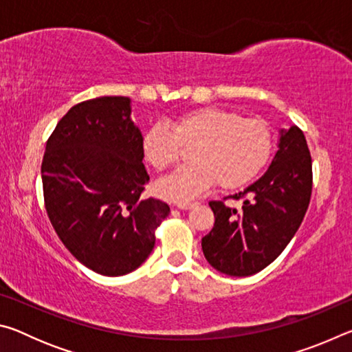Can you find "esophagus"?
<instances>
[{
  "label": "esophagus",
  "mask_w": 352,
  "mask_h": 352,
  "mask_svg": "<svg viewBox=\"0 0 352 352\" xmlns=\"http://www.w3.org/2000/svg\"><path fill=\"white\" fill-rule=\"evenodd\" d=\"M192 206H195V201H180V204H177L178 210H190Z\"/></svg>",
  "instance_id": "34e87169"
}]
</instances>
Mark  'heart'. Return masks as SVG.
<instances>
[{
	"mask_svg": "<svg viewBox=\"0 0 352 352\" xmlns=\"http://www.w3.org/2000/svg\"><path fill=\"white\" fill-rule=\"evenodd\" d=\"M273 132L258 118H242L233 110L201 107L177 116L169 126L153 124L142 136L146 162L162 172L182 157V147H192L189 160L170 177L158 182L160 197L188 201L217 182L236 189L258 177L273 152Z\"/></svg>",
	"mask_w": 352,
	"mask_h": 352,
	"instance_id": "obj_1",
	"label": "heart"
}]
</instances>
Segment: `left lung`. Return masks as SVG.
Instances as JSON below:
<instances>
[{
  "mask_svg": "<svg viewBox=\"0 0 352 352\" xmlns=\"http://www.w3.org/2000/svg\"><path fill=\"white\" fill-rule=\"evenodd\" d=\"M312 194V160L296 126L279 130L278 151L259 180L233 199L241 210L210 201L216 217L201 239L206 261L220 273L250 276L272 264L305 219Z\"/></svg>",
  "mask_w": 352,
  "mask_h": 352,
  "instance_id": "1",
  "label": "left lung"
}]
</instances>
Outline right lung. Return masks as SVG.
Segmentation results:
<instances>
[{
	"instance_id": "right-lung-1",
	"label": "right lung",
	"mask_w": 352,
	"mask_h": 352,
	"mask_svg": "<svg viewBox=\"0 0 352 352\" xmlns=\"http://www.w3.org/2000/svg\"><path fill=\"white\" fill-rule=\"evenodd\" d=\"M132 100L100 96L71 107L46 142L45 208L74 258L104 276L133 272L152 253L155 230L169 216L142 195L148 174Z\"/></svg>"
}]
</instances>
